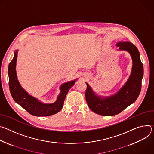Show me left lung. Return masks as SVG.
<instances>
[{
    "label": "left lung",
    "instance_id": "obj_1",
    "mask_svg": "<svg viewBox=\"0 0 154 154\" xmlns=\"http://www.w3.org/2000/svg\"><path fill=\"white\" fill-rule=\"evenodd\" d=\"M119 49L130 53L133 60L131 74L127 83L114 96L102 99L97 96L87 83L86 99L90 109L101 116H114L121 112L138 98L141 89L143 77V65L140 59L139 51L133 43L129 42L117 44Z\"/></svg>",
    "mask_w": 154,
    "mask_h": 154
}]
</instances>
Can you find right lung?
<instances>
[{
	"label": "right lung",
	"instance_id": "right-lung-1",
	"mask_svg": "<svg viewBox=\"0 0 154 154\" xmlns=\"http://www.w3.org/2000/svg\"><path fill=\"white\" fill-rule=\"evenodd\" d=\"M18 57V51L14 52L13 60L8 65V74L9 76V88L13 100L29 114L35 116H48L59 112L63 107L65 97L69 89L73 86L75 81L63 84L61 86V92L57 100L52 104H43L36 98L29 95L20 86L17 79L16 63Z\"/></svg>",
	"mask_w": 154,
	"mask_h": 154
}]
</instances>
